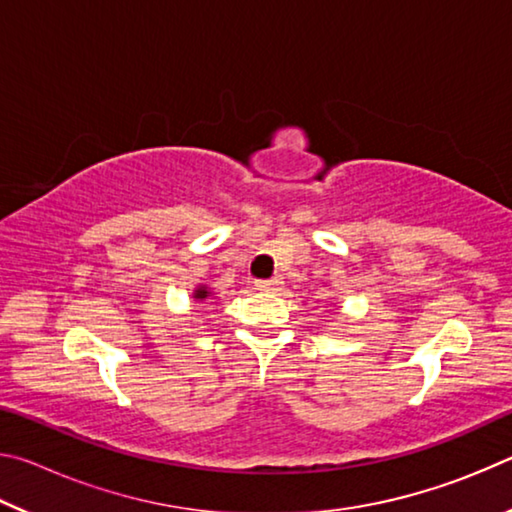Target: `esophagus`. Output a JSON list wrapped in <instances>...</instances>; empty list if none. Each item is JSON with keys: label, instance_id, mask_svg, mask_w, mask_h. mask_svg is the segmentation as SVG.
I'll return each mask as SVG.
<instances>
[{"label": "esophagus", "instance_id": "1", "mask_svg": "<svg viewBox=\"0 0 512 512\" xmlns=\"http://www.w3.org/2000/svg\"><path fill=\"white\" fill-rule=\"evenodd\" d=\"M282 284H284L282 277L275 275V277H271V280H259V282H255V287H257L259 291H280Z\"/></svg>", "mask_w": 512, "mask_h": 512}]
</instances>
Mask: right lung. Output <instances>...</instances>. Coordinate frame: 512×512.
Instances as JSON below:
<instances>
[{
    "instance_id": "add662e5",
    "label": "right lung",
    "mask_w": 512,
    "mask_h": 512,
    "mask_svg": "<svg viewBox=\"0 0 512 512\" xmlns=\"http://www.w3.org/2000/svg\"><path fill=\"white\" fill-rule=\"evenodd\" d=\"M207 296H210V293H207V289H205V287H201V289H198V291L194 293V298H196V300H205Z\"/></svg>"
}]
</instances>
